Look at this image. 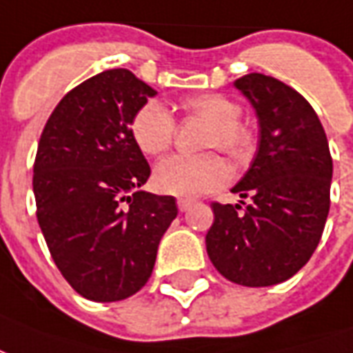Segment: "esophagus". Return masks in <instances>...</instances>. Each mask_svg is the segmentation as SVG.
<instances>
[{
  "label": "esophagus",
  "instance_id": "obj_1",
  "mask_svg": "<svg viewBox=\"0 0 353 353\" xmlns=\"http://www.w3.org/2000/svg\"><path fill=\"white\" fill-rule=\"evenodd\" d=\"M176 205H179L180 212H186L188 208L194 205V201H192V199H179V201H176Z\"/></svg>",
  "mask_w": 353,
  "mask_h": 353
}]
</instances>
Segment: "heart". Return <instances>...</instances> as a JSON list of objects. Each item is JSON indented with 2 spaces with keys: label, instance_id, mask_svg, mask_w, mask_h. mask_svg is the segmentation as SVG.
<instances>
[{
  "label": "heart",
  "instance_id": "heart-1",
  "mask_svg": "<svg viewBox=\"0 0 353 353\" xmlns=\"http://www.w3.org/2000/svg\"><path fill=\"white\" fill-rule=\"evenodd\" d=\"M186 120L208 123L203 135L205 150H222L235 163H246L254 156L258 137L252 123L241 118L243 107L223 94L190 95L180 103ZM130 133L135 145L148 156H159L173 146L176 122L165 105L146 101L131 117ZM230 179L228 165L214 154L171 156L159 161L154 171V184L161 194L195 197L222 188Z\"/></svg>",
  "mask_w": 353,
  "mask_h": 353
}]
</instances>
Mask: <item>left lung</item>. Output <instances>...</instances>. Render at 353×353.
I'll return each mask as SVG.
<instances>
[{
	"label": "left lung",
	"mask_w": 353,
	"mask_h": 353,
	"mask_svg": "<svg viewBox=\"0 0 353 353\" xmlns=\"http://www.w3.org/2000/svg\"><path fill=\"white\" fill-rule=\"evenodd\" d=\"M235 86L258 112L259 148L233 188L248 203H212L205 243L223 279L263 288L292 279L320 243L333 158L320 118L297 90L261 73L244 74Z\"/></svg>",
	"instance_id": "8db88e82"
}]
</instances>
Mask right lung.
Listing matches in <instances>:
<instances>
[{
	"label": "right lung",
	"instance_id": "add662e5",
	"mask_svg": "<svg viewBox=\"0 0 353 353\" xmlns=\"http://www.w3.org/2000/svg\"><path fill=\"white\" fill-rule=\"evenodd\" d=\"M152 95L128 69L103 71L63 95L41 133L33 163L37 222L63 279L90 301L137 293L179 212L173 195L139 190L150 165L130 122Z\"/></svg>",
	"mask_w": 353,
	"mask_h": 353
}]
</instances>
